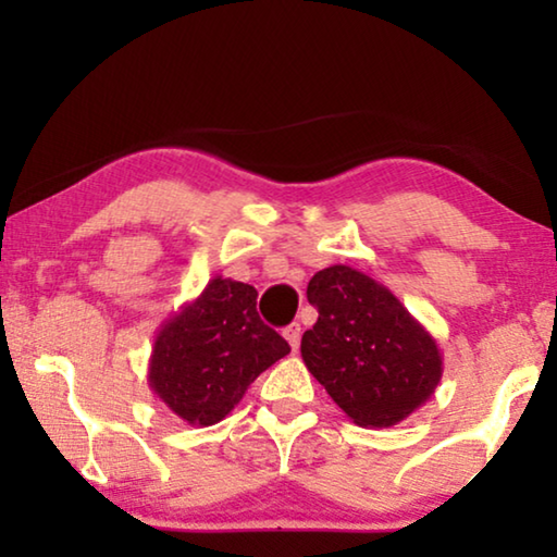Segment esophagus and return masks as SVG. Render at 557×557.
<instances>
[{
    "label": "esophagus",
    "instance_id": "esophagus-1",
    "mask_svg": "<svg viewBox=\"0 0 557 557\" xmlns=\"http://www.w3.org/2000/svg\"><path fill=\"white\" fill-rule=\"evenodd\" d=\"M282 334H285V338H287V344H289L292 351H297V348H299V338H301V326H299V324H289Z\"/></svg>",
    "mask_w": 557,
    "mask_h": 557
}]
</instances>
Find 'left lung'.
Listing matches in <instances>:
<instances>
[{
    "label": "left lung",
    "instance_id": "1",
    "mask_svg": "<svg viewBox=\"0 0 557 557\" xmlns=\"http://www.w3.org/2000/svg\"><path fill=\"white\" fill-rule=\"evenodd\" d=\"M307 299L319 312L301 361L361 428H393L440 385L442 351L393 292L348 265L319 270Z\"/></svg>",
    "mask_w": 557,
    "mask_h": 557
}]
</instances>
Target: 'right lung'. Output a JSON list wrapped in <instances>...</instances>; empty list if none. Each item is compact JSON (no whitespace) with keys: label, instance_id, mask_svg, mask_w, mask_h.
<instances>
[{"label":"right lung","instance_id":"1","mask_svg":"<svg viewBox=\"0 0 557 557\" xmlns=\"http://www.w3.org/2000/svg\"><path fill=\"white\" fill-rule=\"evenodd\" d=\"M256 307V287L215 275L159 326L147 383L186 425L221 422L248 385L289 354V344L262 324Z\"/></svg>","mask_w":557,"mask_h":557}]
</instances>
